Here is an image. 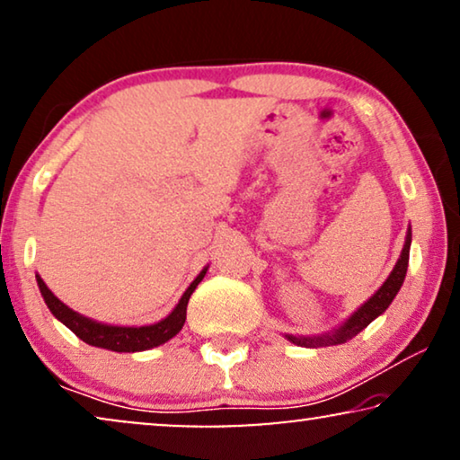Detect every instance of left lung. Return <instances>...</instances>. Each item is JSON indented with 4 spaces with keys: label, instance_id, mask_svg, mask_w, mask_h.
I'll return each mask as SVG.
<instances>
[{
    "label": "left lung",
    "instance_id": "obj_1",
    "mask_svg": "<svg viewBox=\"0 0 460 460\" xmlns=\"http://www.w3.org/2000/svg\"><path fill=\"white\" fill-rule=\"evenodd\" d=\"M411 241H412V232L408 230L404 249H402L400 260H398V263H395V268L392 270V274L387 276V280L383 282L379 291H376L373 297L367 301V304L358 307V310L351 314V316L345 320L339 329H335L332 332H324V335H316V337L287 335L288 341L295 345H301V348H324V345H339V343L349 341L351 337H356L358 332L367 329V326L373 323L376 316H381V314L387 310L395 295H398L400 287L404 285L406 270H408V253H411Z\"/></svg>",
    "mask_w": 460,
    "mask_h": 460
}]
</instances>
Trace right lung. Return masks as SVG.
Listing matches in <instances>:
<instances>
[{"instance_id": "add662e5", "label": "right lung", "mask_w": 460, "mask_h": 460, "mask_svg": "<svg viewBox=\"0 0 460 460\" xmlns=\"http://www.w3.org/2000/svg\"><path fill=\"white\" fill-rule=\"evenodd\" d=\"M207 268H203V272H200L197 279L192 280V285L186 288V293L181 295V299L178 301V305L173 307V312L169 314L167 318H163L161 323L148 326H112L96 323V320L81 316V314L73 312L71 307L62 304V301L49 291L46 282H43L40 276H37V285H40L43 301H46L49 312H52L62 324L68 326L81 341L93 345V348H104L111 351H144L156 348V345H163L181 331V326L186 323L188 299H190L194 288L199 287V282L203 280Z\"/></svg>"}]
</instances>
